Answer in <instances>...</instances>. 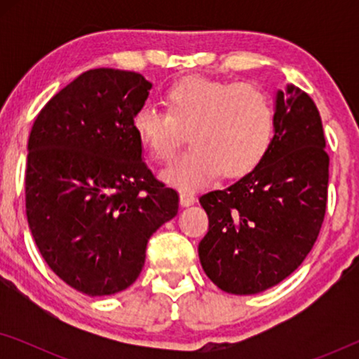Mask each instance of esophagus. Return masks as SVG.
I'll return each instance as SVG.
<instances>
[{
    "label": "esophagus",
    "instance_id": "34e87169",
    "mask_svg": "<svg viewBox=\"0 0 359 359\" xmlns=\"http://www.w3.org/2000/svg\"><path fill=\"white\" fill-rule=\"evenodd\" d=\"M196 203V196L191 193V191H181L180 193V204L183 208H188V205H193Z\"/></svg>",
    "mask_w": 359,
    "mask_h": 359
}]
</instances>
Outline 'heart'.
Returning a JSON list of instances; mask_svg holds the SVG:
<instances>
[{"mask_svg": "<svg viewBox=\"0 0 359 359\" xmlns=\"http://www.w3.org/2000/svg\"><path fill=\"white\" fill-rule=\"evenodd\" d=\"M165 104L168 112L142 106L132 129L151 158L166 163L178 149L180 127H189L193 147L161 171V180L175 188H201L219 171L224 178H242L271 149L276 112L257 86L191 76L166 90Z\"/></svg>", "mask_w": 359, "mask_h": 359, "instance_id": "b5f03b06", "label": "heart"}]
</instances>
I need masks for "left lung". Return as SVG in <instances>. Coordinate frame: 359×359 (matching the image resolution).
<instances>
[{"mask_svg":"<svg viewBox=\"0 0 359 359\" xmlns=\"http://www.w3.org/2000/svg\"><path fill=\"white\" fill-rule=\"evenodd\" d=\"M274 112L271 149L258 168L199 198L209 217L201 264L215 286L237 296L266 291L296 271L325 217L330 160L316 102L286 85Z\"/></svg>","mask_w":359,"mask_h":359,"instance_id":"left-lung-1","label":"left lung"}]
</instances>
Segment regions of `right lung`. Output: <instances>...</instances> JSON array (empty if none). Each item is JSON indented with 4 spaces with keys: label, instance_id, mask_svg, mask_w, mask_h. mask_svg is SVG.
Segmentation results:
<instances>
[{
    "label": "right lung",
    "instance_id": "add662e5",
    "mask_svg": "<svg viewBox=\"0 0 359 359\" xmlns=\"http://www.w3.org/2000/svg\"><path fill=\"white\" fill-rule=\"evenodd\" d=\"M151 83L95 68L57 93L27 142L26 214L39 252L88 296L134 284L149 238L178 214V194L156 181L132 129Z\"/></svg>",
    "mask_w": 359,
    "mask_h": 359
}]
</instances>
